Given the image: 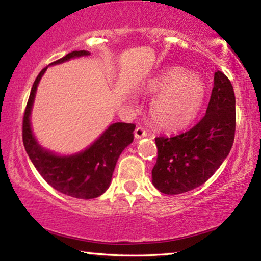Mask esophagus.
<instances>
[{
  "mask_svg": "<svg viewBox=\"0 0 261 261\" xmlns=\"http://www.w3.org/2000/svg\"><path fill=\"white\" fill-rule=\"evenodd\" d=\"M147 136V132H146V130L144 129V127H141V126H137L136 127V130H135V137L137 139H139V138H144V137H146Z\"/></svg>",
  "mask_w": 261,
  "mask_h": 261,
  "instance_id": "1",
  "label": "esophagus"
}]
</instances>
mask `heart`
Returning a JSON list of instances; mask_svg holds the SVG:
<instances>
[{
  "instance_id": "1",
  "label": "heart",
  "mask_w": 261,
  "mask_h": 261,
  "mask_svg": "<svg viewBox=\"0 0 261 261\" xmlns=\"http://www.w3.org/2000/svg\"><path fill=\"white\" fill-rule=\"evenodd\" d=\"M145 90L156 94L149 105V116L154 124L167 131L188 126L198 116L206 98L204 81L178 68L151 78Z\"/></svg>"
}]
</instances>
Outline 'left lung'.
<instances>
[{"label": "left lung", "mask_w": 261, "mask_h": 261, "mask_svg": "<svg viewBox=\"0 0 261 261\" xmlns=\"http://www.w3.org/2000/svg\"><path fill=\"white\" fill-rule=\"evenodd\" d=\"M235 93L230 81L214 73L206 114L191 129L174 137H156L152 182L159 191L178 194L200 187L213 175L232 147L236 130Z\"/></svg>", "instance_id": "left-lung-1"}]
</instances>
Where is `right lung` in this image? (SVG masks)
I'll return each mask as SVG.
<instances>
[{"instance_id": "obj_1", "label": "right lung", "mask_w": 261, "mask_h": 261, "mask_svg": "<svg viewBox=\"0 0 261 261\" xmlns=\"http://www.w3.org/2000/svg\"><path fill=\"white\" fill-rule=\"evenodd\" d=\"M90 55L86 50H74L53 62L59 64L73 57ZM43 68L33 83L23 118V143L31 161L43 179L57 191L78 199H93L108 189L117 159L134 141L132 123H114L90 147L74 155L59 156L43 149L31 130L30 115Z\"/></svg>"}]
</instances>
